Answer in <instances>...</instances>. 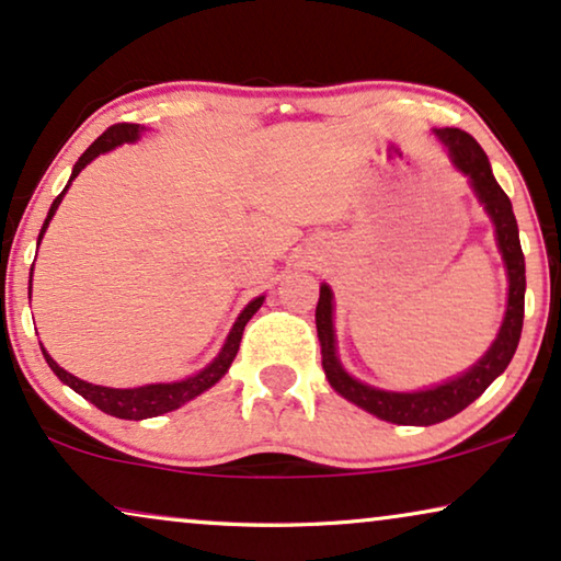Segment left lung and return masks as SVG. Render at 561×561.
Instances as JSON below:
<instances>
[{
	"instance_id": "8db88e82",
	"label": "left lung",
	"mask_w": 561,
	"mask_h": 561,
	"mask_svg": "<svg viewBox=\"0 0 561 561\" xmlns=\"http://www.w3.org/2000/svg\"><path fill=\"white\" fill-rule=\"evenodd\" d=\"M436 136L444 140V146L449 148V156L461 174L469 176V184L484 210L495 222L497 245L503 251L505 266H507V310L505 320L500 325V333L495 343H492L488 354L474 364L472 369L465 375L444 382L433 390L421 392H385L377 387L356 382L354 377H348L335 358V339H333V295L331 287H320V300L316 308V325H318V339L320 351H323V369L331 387L343 398L354 402V405L369 410L371 415L382 417L387 423L398 425H433L442 423L446 417L457 415L467 405L480 398L488 387L495 382L505 371L507 364L518 348L520 341V328H524V295H526V261L524 251H520L518 241V222H515L513 205L507 199V194L500 190V184L492 176L488 153L482 151V146L469 136V133L459 128H444L436 130Z\"/></svg>"
}]
</instances>
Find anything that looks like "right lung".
I'll use <instances>...</instances> for the list:
<instances>
[{"label":"right lung","mask_w":561,"mask_h":561,"mask_svg":"<svg viewBox=\"0 0 561 561\" xmlns=\"http://www.w3.org/2000/svg\"><path fill=\"white\" fill-rule=\"evenodd\" d=\"M138 133H140V128H138V125H133V123L112 125V128L104 130L102 136L96 138L84 153H81V159L77 161V167H73V171H71V179H77L79 171L84 169L89 161L96 159L100 153L112 151V148L119 146V144H130V140H136ZM71 179H69V184H71ZM69 184H66V190H69ZM64 192L58 194V197L54 199V205H50L48 218H46V222H43L41 236H37V243H41V238H43V233H46L50 218H54L58 205H61ZM30 279H33V272H30ZM261 302H264V297H256V300H251L249 305H245V310L241 312V316H238L233 331H230V335H228L226 346H222L218 358H215L210 367H205L203 371H199V375H194L190 379H182V382L146 385V387H136V390H112V387L89 385V382H84V379L69 375V371L58 367V364L46 354V351H43V356H46L48 367L56 371V377L61 379L64 385H69L73 392H79L81 398L100 408L102 413L115 415V417H125V421H144V417H156V415L171 413V410L182 408L184 402H190V400L197 398V394L210 390V387L218 382L222 375H226L228 367L233 364V358L238 354V346H241L243 328L251 320L253 312L261 308Z\"/></svg>","instance_id":"obj_1"}]
</instances>
